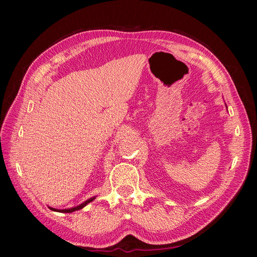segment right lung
<instances>
[{"label": "right lung", "instance_id": "obj_1", "mask_svg": "<svg viewBox=\"0 0 257 257\" xmlns=\"http://www.w3.org/2000/svg\"><path fill=\"white\" fill-rule=\"evenodd\" d=\"M94 199H95V196H94V197H91V198H89L88 200H85L84 203L80 204L79 206H76V207H73V208H68V209H54V208H51V207H49V208L52 210V211L62 212V213H72V212H74V211H77V210H80V209H82L83 207L87 206L89 203H91V201H93Z\"/></svg>", "mask_w": 257, "mask_h": 257}]
</instances>
